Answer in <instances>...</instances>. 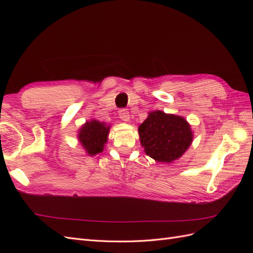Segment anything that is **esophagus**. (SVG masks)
I'll list each match as a JSON object with an SVG mask.
<instances>
[{"mask_svg":"<svg viewBox=\"0 0 253 253\" xmlns=\"http://www.w3.org/2000/svg\"><path fill=\"white\" fill-rule=\"evenodd\" d=\"M118 115H119V117H120L121 120L128 121V119H129V113H128V111L126 109H120L119 112H118Z\"/></svg>","mask_w":253,"mask_h":253,"instance_id":"1","label":"esophagus"}]
</instances>
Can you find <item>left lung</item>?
Returning a JSON list of instances; mask_svg holds the SVG:
<instances>
[{
    "label": "left lung",
    "mask_w": 253,
    "mask_h": 253,
    "mask_svg": "<svg viewBox=\"0 0 253 253\" xmlns=\"http://www.w3.org/2000/svg\"><path fill=\"white\" fill-rule=\"evenodd\" d=\"M145 154L159 163H172L185 153L193 135L188 122L180 116L151 112L138 127Z\"/></svg>",
    "instance_id": "left-lung-1"
}]
</instances>
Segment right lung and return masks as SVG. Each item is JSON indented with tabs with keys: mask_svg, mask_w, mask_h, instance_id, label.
Listing matches in <instances>:
<instances>
[{
	"mask_svg": "<svg viewBox=\"0 0 253 253\" xmlns=\"http://www.w3.org/2000/svg\"><path fill=\"white\" fill-rule=\"evenodd\" d=\"M110 126L103 122L91 120L86 122L79 132V140L89 155H96L103 151L104 143L108 141Z\"/></svg>",
	"mask_w": 253,
	"mask_h": 253,
	"instance_id": "obj_1",
	"label": "right lung"
}]
</instances>
